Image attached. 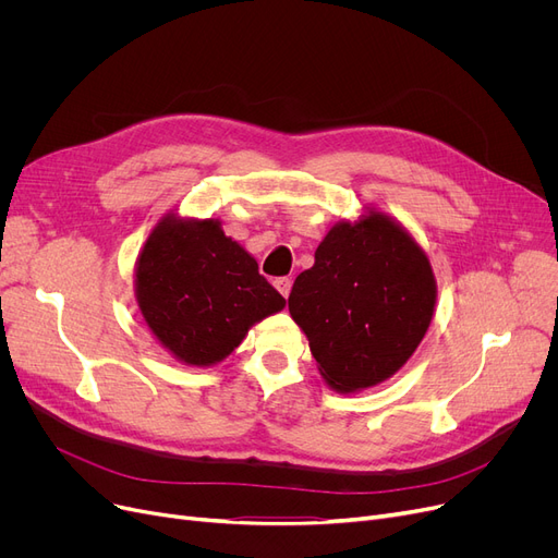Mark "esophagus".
Returning a JSON list of instances; mask_svg holds the SVG:
<instances>
[{
  "instance_id": "obj_1",
  "label": "esophagus",
  "mask_w": 558,
  "mask_h": 558,
  "mask_svg": "<svg viewBox=\"0 0 558 558\" xmlns=\"http://www.w3.org/2000/svg\"><path fill=\"white\" fill-rule=\"evenodd\" d=\"M274 284H276V289L280 291V294H282L284 299L289 296V291H291V278H278Z\"/></svg>"
}]
</instances>
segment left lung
I'll return each instance as SVG.
<instances>
[{"label":"left lung","instance_id":"8db88e82","mask_svg":"<svg viewBox=\"0 0 558 558\" xmlns=\"http://www.w3.org/2000/svg\"><path fill=\"white\" fill-rule=\"evenodd\" d=\"M436 303L429 259L383 213L337 223L289 294L320 375L339 393L391 377L423 341Z\"/></svg>","mask_w":558,"mask_h":558}]
</instances>
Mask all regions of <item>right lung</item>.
Segmentation results:
<instances>
[{
  "label": "right lung",
  "instance_id": "obj_1",
  "mask_svg": "<svg viewBox=\"0 0 558 558\" xmlns=\"http://www.w3.org/2000/svg\"><path fill=\"white\" fill-rule=\"evenodd\" d=\"M135 296L156 339L190 366L221 362L253 324L284 307L217 219L173 215L156 226L137 257Z\"/></svg>",
  "mask_w": 558,
  "mask_h": 558
}]
</instances>
